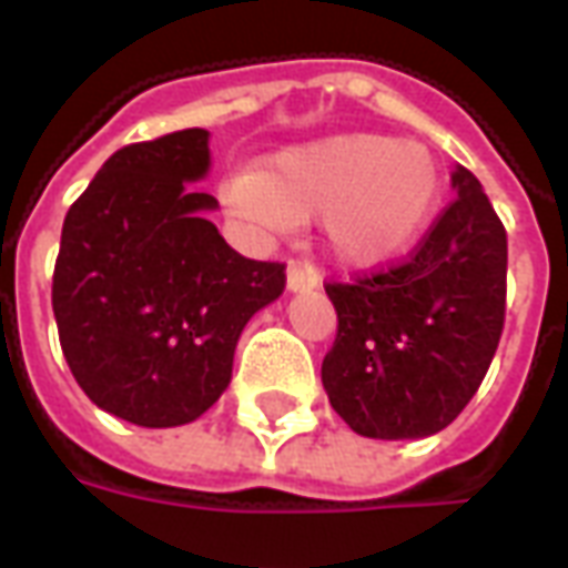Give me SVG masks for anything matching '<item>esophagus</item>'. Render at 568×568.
Returning a JSON list of instances; mask_svg holds the SVG:
<instances>
[{
  "label": "esophagus",
  "instance_id": "34e87169",
  "mask_svg": "<svg viewBox=\"0 0 568 568\" xmlns=\"http://www.w3.org/2000/svg\"><path fill=\"white\" fill-rule=\"evenodd\" d=\"M322 276L320 271L313 267V264H288V273H285V285H288V292H310V288H320Z\"/></svg>",
  "mask_w": 568,
  "mask_h": 568
}]
</instances>
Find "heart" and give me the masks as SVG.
Listing matches in <instances>:
<instances>
[{"mask_svg":"<svg viewBox=\"0 0 568 568\" xmlns=\"http://www.w3.org/2000/svg\"><path fill=\"white\" fill-rule=\"evenodd\" d=\"M444 191L419 142L334 133L276 151L258 173L227 175L224 206L261 234L320 215L322 243L344 267H381L426 234Z\"/></svg>","mask_w":568,"mask_h":568,"instance_id":"b5f03b06","label":"heart"}]
</instances>
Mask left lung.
Instances as JSON below:
<instances>
[{
	"label": "left lung",
	"instance_id": "8db88e82",
	"mask_svg": "<svg viewBox=\"0 0 568 568\" xmlns=\"http://www.w3.org/2000/svg\"><path fill=\"white\" fill-rule=\"evenodd\" d=\"M450 182L456 200L405 264L325 285L337 337L322 386L365 438H428L447 428L496 356L508 236L475 175L456 163Z\"/></svg>",
	"mask_w": 568,
	"mask_h": 568
}]
</instances>
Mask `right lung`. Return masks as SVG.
<instances>
[{
	"instance_id": "add662e5",
	"label": "right lung",
	"mask_w": 568,
	"mask_h": 568,
	"mask_svg": "<svg viewBox=\"0 0 568 568\" xmlns=\"http://www.w3.org/2000/svg\"><path fill=\"white\" fill-rule=\"evenodd\" d=\"M212 166L210 130L115 151L67 212L54 267L60 346L93 405L133 426L206 414L231 383L246 322L285 288V267L243 258L191 187Z\"/></svg>"
}]
</instances>
